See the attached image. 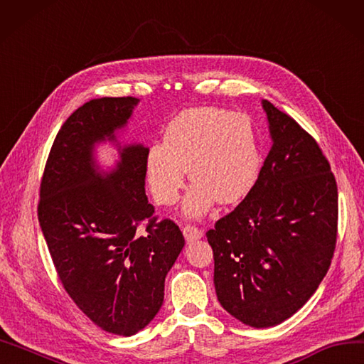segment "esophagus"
Segmentation results:
<instances>
[{
  "label": "esophagus",
  "mask_w": 364,
  "mask_h": 364,
  "mask_svg": "<svg viewBox=\"0 0 364 364\" xmlns=\"http://www.w3.org/2000/svg\"><path fill=\"white\" fill-rule=\"evenodd\" d=\"M183 237H185V240L186 242H194V240H199V239H202V235H203V232H202V230H199V228H196V227H191V225H186V227H183Z\"/></svg>",
  "instance_id": "esophagus-1"
}]
</instances>
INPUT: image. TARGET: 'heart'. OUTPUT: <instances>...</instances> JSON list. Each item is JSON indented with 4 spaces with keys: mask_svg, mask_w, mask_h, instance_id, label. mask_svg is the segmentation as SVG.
I'll use <instances>...</instances> for the list:
<instances>
[{
    "mask_svg": "<svg viewBox=\"0 0 364 364\" xmlns=\"http://www.w3.org/2000/svg\"><path fill=\"white\" fill-rule=\"evenodd\" d=\"M260 149L247 114L219 107H196L168 124L162 142L145 154L146 183L154 200L170 206L179 199L186 168L193 182L182 213L199 219L215 200L235 203L247 198L260 173Z\"/></svg>",
    "mask_w": 364,
    "mask_h": 364,
    "instance_id": "obj_1",
    "label": "heart"
}]
</instances>
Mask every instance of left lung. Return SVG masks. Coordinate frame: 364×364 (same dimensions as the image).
Here are the masks:
<instances>
[{
  "instance_id": "obj_1",
  "label": "left lung",
  "mask_w": 364,
  "mask_h": 364,
  "mask_svg": "<svg viewBox=\"0 0 364 364\" xmlns=\"http://www.w3.org/2000/svg\"><path fill=\"white\" fill-rule=\"evenodd\" d=\"M271 150L254 188L206 239L222 308L243 325L269 328L294 316L329 269L338 194L314 137L269 101Z\"/></svg>"
}]
</instances>
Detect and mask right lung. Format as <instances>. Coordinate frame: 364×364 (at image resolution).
Returning <instances> with one entry per match:
<instances>
[{
  "instance_id": "right-lung-1",
  "label": "right lung",
  "mask_w": 364,
  "mask_h": 364,
  "mask_svg": "<svg viewBox=\"0 0 364 364\" xmlns=\"http://www.w3.org/2000/svg\"><path fill=\"white\" fill-rule=\"evenodd\" d=\"M137 97H97L68 116L58 132L39 191L38 220L68 296L101 329L130 337L156 317L165 277L183 248L178 225L156 222L145 196L142 144H122L117 132ZM112 143L113 169L95 150ZM149 220L144 236L136 225Z\"/></svg>"
}]
</instances>
